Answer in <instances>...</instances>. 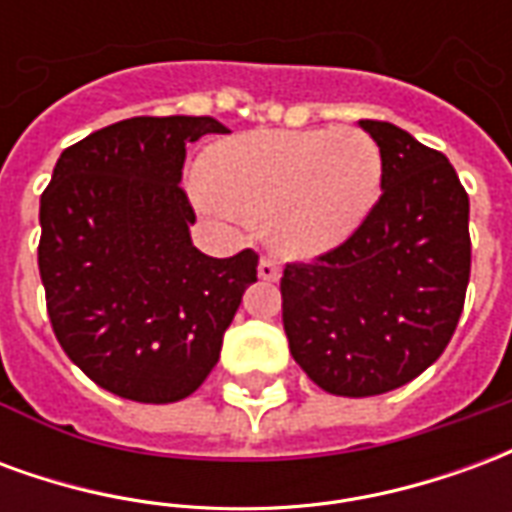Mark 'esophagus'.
I'll list each match as a JSON object with an SVG mask.
<instances>
[{
    "instance_id": "1",
    "label": "esophagus",
    "mask_w": 512,
    "mask_h": 512,
    "mask_svg": "<svg viewBox=\"0 0 512 512\" xmlns=\"http://www.w3.org/2000/svg\"><path fill=\"white\" fill-rule=\"evenodd\" d=\"M257 277L263 279V282H277L279 279V266L274 263V260H268V257H263L260 263H257Z\"/></svg>"
}]
</instances>
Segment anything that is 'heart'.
Masks as SVG:
<instances>
[{
  "instance_id": "heart-1",
  "label": "heart",
  "mask_w": 512,
  "mask_h": 512,
  "mask_svg": "<svg viewBox=\"0 0 512 512\" xmlns=\"http://www.w3.org/2000/svg\"><path fill=\"white\" fill-rule=\"evenodd\" d=\"M381 172V150L362 128L255 131L202 156L200 205L266 219L274 252L315 260L362 230L381 197Z\"/></svg>"
}]
</instances>
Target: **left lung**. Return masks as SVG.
Here are the masks:
<instances>
[{
    "label": "left lung",
    "mask_w": 512,
    "mask_h": 512,
    "mask_svg": "<svg viewBox=\"0 0 512 512\" xmlns=\"http://www.w3.org/2000/svg\"><path fill=\"white\" fill-rule=\"evenodd\" d=\"M381 150V200L362 230L282 274L290 354L343 397L384 395L428 370L461 318L469 197L444 153L403 128L359 120Z\"/></svg>",
    "instance_id": "obj_1"
}]
</instances>
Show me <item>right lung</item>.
Listing matches in <instances>:
<instances>
[{"mask_svg": "<svg viewBox=\"0 0 512 512\" xmlns=\"http://www.w3.org/2000/svg\"><path fill=\"white\" fill-rule=\"evenodd\" d=\"M213 117H131L62 150L40 197L38 266L62 351L136 403H175L208 378L257 255L191 244L186 145Z\"/></svg>", "mask_w": 512, "mask_h": 512, "instance_id": "add662e5", "label": "right lung"}]
</instances>
